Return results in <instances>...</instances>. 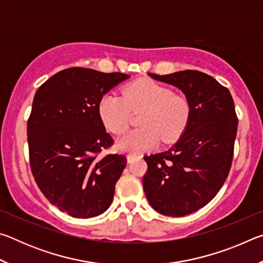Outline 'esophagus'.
<instances>
[{"label":"esophagus","mask_w":263,"mask_h":263,"mask_svg":"<svg viewBox=\"0 0 263 263\" xmlns=\"http://www.w3.org/2000/svg\"><path fill=\"white\" fill-rule=\"evenodd\" d=\"M138 157V155L137 154H127V162H132L133 161V160H135L136 158Z\"/></svg>","instance_id":"34e87169"}]
</instances>
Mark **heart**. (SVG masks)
Here are the masks:
<instances>
[{
    "label": "heart",
    "mask_w": 263,
    "mask_h": 263,
    "mask_svg": "<svg viewBox=\"0 0 263 263\" xmlns=\"http://www.w3.org/2000/svg\"><path fill=\"white\" fill-rule=\"evenodd\" d=\"M144 110L139 125L117 141L123 152L140 153L163 142L179 139L188 127L191 105L186 96L175 94L152 80H139L125 87L123 97L105 94L99 103V114L106 130L122 135L130 124L131 111Z\"/></svg>",
    "instance_id": "1"
}]
</instances>
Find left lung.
Here are the masks:
<instances>
[{
    "instance_id": "8db88e82",
    "label": "left lung",
    "mask_w": 263,
    "mask_h": 263,
    "mask_svg": "<svg viewBox=\"0 0 263 263\" xmlns=\"http://www.w3.org/2000/svg\"><path fill=\"white\" fill-rule=\"evenodd\" d=\"M148 75L179 88L191 105L188 127L174 146L145 155L148 169L142 177L155 211L183 217L205 206L229 175L238 128L234 102L228 88L198 70Z\"/></svg>"
}]
</instances>
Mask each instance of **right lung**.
Listing matches in <instances>:
<instances>
[{
    "label": "right lung",
    "mask_w": 263,
    "mask_h": 263,
    "mask_svg": "<svg viewBox=\"0 0 263 263\" xmlns=\"http://www.w3.org/2000/svg\"><path fill=\"white\" fill-rule=\"evenodd\" d=\"M130 75L73 67L35 92L28 121L31 171L51 204L75 218L108 210L125 155L99 157L114 139L99 114L102 96Z\"/></svg>",
    "instance_id": "right-lung-1"
}]
</instances>
